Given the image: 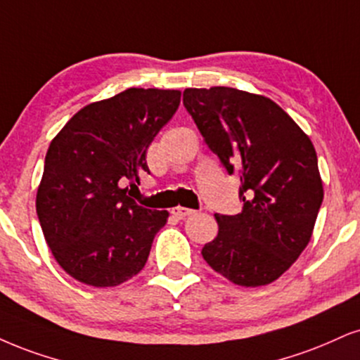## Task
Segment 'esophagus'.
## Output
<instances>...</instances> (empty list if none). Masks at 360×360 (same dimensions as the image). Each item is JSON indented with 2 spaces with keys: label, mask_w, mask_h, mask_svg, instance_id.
<instances>
[{
  "label": "esophagus",
  "mask_w": 360,
  "mask_h": 360,
  "mask_svg": "<svg viewBox=\"0 0 360 360\" xmlns=\"http://www.w3.org/2000/svg\"><path fill=\"white\" fill-rule=\"evenodd\" d=\"M192 214H195V210H192V208H185V207L172 208V215L175 217V219H179V220L185 219V217H188V215H192Z\"/></svg>",
  "instance_id": "obj_1"
}]
</instances>
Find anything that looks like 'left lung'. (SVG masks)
<instances>
[{"label": "left lung", "instance_id": "1", "mask_svg": "<svg viewBox=\"0 0 360 360\" xmlns=\"http://www.w3.org/2000/svg\"><path fill=\"white\" fill-rule=\"evenodd\" d=\"M184 105L208 148L242 181V212L215 214L219 233L202 248L203 259L237 285H267L312 237L323 198L316 148L265 96L229 86L187 88Z\"/></svg>", "mask_w": 360, "mask_h": 360}]
</instances>
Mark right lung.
<instances>
[{
  "label": "right lung",
  "instance_id": "1",
  "mask_svg": "<svg viewBox=\"0 0 360 360\" xmlns=\"http://www.w3.org/2000/svg\"><path fill=\"white\" fill-rule=\"evenodd\" d=\"M180 96L128 88L79 110L50 143L37 214L51 254L78 282L113 287L145 267L168 212L139 205L126 185L136 188L148 172L146 150Z\"/></svg>",
  "mask_w": 360,
  "mask_h": 360
}]
</instances>
